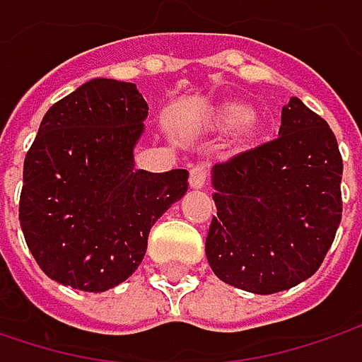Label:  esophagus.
Instances as JSON below:
<instances>
[{
  "label": "esophagus",
  "mask_w": 362,
  "mask_h": 362,
  "mask_svg": "<svg viewBox=\"0 0 362 362\" xmlns=\"http://www.w3.org/2000/svg\"><path fill=\"white\" fill-rule=\"evenodd\" d=\"M206 182V168L204 165H192L190 168V188H202Z\"/></svg>",
  "instance_id": "esophagus-1"
}]
</instances>
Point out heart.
Wrapping results in <instances>:
<instances>
[{
    "instance_id": "heart-1",
    "label": "heart",
    "mask_w": 362,
    "mask_h": 362,
    "mask_svg": "<svg viewBox=\"0 0 362 362\" xmlns=\"http://www.w3.org/2000/svg\"><path fill=\"white\" fill-rule=\"evenodd\" d=\"M250 118H252V110L247 106H242V104H229V106H225L223 110L219 112V122L225 129L244 127Z\"/></svg>"
}]
</instances>
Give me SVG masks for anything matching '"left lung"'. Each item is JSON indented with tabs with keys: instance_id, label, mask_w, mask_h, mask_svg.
Wrapping results in <instances>:
<instances>
[{
	"instance_id": "left-lung-1",
	"label": "left lung",
	"mask_w": 362,
	"mask_h": 362,
	"mask_svg": "<svg viewBox=\"0 0 362 362\" xmlns=\"http://www.w3.org/2000/svg\"><path fill=\"white\" fill-rule=\"evenodd\" d=\"M342 158L328 122L291 98L279 137L213 165L217 217L206 260L227 285L256 295L309 279L342 217Z\"/></svg>"
}]
</instances>
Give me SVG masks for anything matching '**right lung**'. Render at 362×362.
I'll list each match as a JSON object with an SVG mask.
<instances>
[{
	"instance_id": "add662e5",
	"label": "right lung",
	"mask_w": 362,
	"mask_h": 362,
	"mask_svg": "<svg viewBox=\"0 0 362 362\" xmlns=\"http://www.w3.org/2000/svg\"><path fill=\"white\" fill-rule=\"evenodd\" d=\"M147 102L135 83L96 77L53 104L24 160L20 225L42 272L102 293L127 281L149 229L188 190V172L135 168Z\"/></svg>"
}]
</instances>
